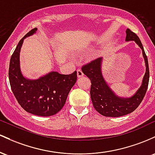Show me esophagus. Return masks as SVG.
I'll list each match as a JSON object with an SVG mask.
<instances>
[{
    "label": "esophagus",
    "instance_id": "1",
    "mask_svg": "<svg viewBox=\"0 0 155 155\" xmlns=\"http://www.w3.org/2000/svg\"><path fill=\"white\" fill-rule=\"evenodd\" d=\"M77 74H78V78H82V77H83V75H84L83 72H82V70H81V69H78L77 70Z\"/></svg>",
    "mask_w": 155,
    "mask_h": 155
}]
</instances>
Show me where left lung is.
Returning <instances> with one entry per match:
<instances>
[{"mask_svg": "<svg viewBox=\"0 0 155 155\" xmlns=\"http://www.w3.org/2000/svg\"><path fill=\"white\" fill-rule=\"evenodd\" d=\"M126 34V41H135L142 50L146 64V72L141 86L133 96L129 98L119 97L110 89L102 74V58L91 61L82 67L83 72L91 83L90 94L94 107L101 115L107 117H119L133 112L143 100L149 85V64L143 45L138 36L130 29H127Z\"/></svg>", "mask_w": 155, "mask_h": 155, "instance_id": "obj_1", "label": "left lung"}]
</instances>
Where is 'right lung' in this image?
I'll return each mask as SVG.
<instances>
[{
  "mask_svg": "<svg viewBox=\"0 0 155 155\" xmlns=\"http://www.w3.org/2000/svg\"><path fill=\"white\" fill-rule=\"evenodd\" d=\"M36 31V28L32 29L19 41L10 59L8 79L12 91L24 110L34 115L50 116L56 114L65 105L69 91L77 81V72L70 74L51 72L36 80L28 79L22 75L20 49L24 39Z\"/></svg>",
  "mask_w": 155,
  "mask_h": 155,
  "instance_id": "1",
  "label": "right lung"
}]
</instances>
